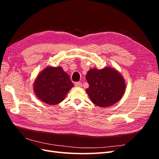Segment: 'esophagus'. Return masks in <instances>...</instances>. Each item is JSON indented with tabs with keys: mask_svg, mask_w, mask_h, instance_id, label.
<instances>
[{
	"mask_svg": "<svg viewBox=\"0 0 159 159\" xmlns=\"http://www.w3.org/2000/svg\"><path fill=\"white\" fill-rule=\"evenodd\" d=\"M75 86L77 88H81V86H82V84H81V83L80 82H76L75 83Z\"/></svg>",
	"mask_w": 159,
	"mask_h": 159,
	"instance_id": "1",
	"label": "esophagus"
}]
</instances>
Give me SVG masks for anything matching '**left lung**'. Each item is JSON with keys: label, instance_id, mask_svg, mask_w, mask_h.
<instances>
[{"label": "left lung", "instance_id": "obj_1", "mask_svg": "<svg viewBox=\"0 0 159 159\" xmlns=\"http://www.w3.org/2000/svg\"><path fill=\"white\" fill-rule=\"evenodd\" d=\"M85 78L89 85L86 92L91 102L101 107H107L118 102L126 89L122 75L111 67L90 69Z\"/></svg>", "mask_w": 159, "mask_h": 159}]
</instances>
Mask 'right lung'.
Segmentation results:
<instances>
[{
	"instance_id": "add662e5",
	"label": "right lung",
	"mask_w": 159,
	"mask_h": 159,
	"mask_svg": "<svg viewBox=\"0 0 159 159\" xmlns=\"http://www.w3.org/2000/svg\"><path fill=\"white\" fill-rule=\"evenodd\" d=\"M74 85L61 67L48 66L36 77L33 84L34 92L41 102L56 105L63 101Z\"/></svg>"
}]
</instances>
